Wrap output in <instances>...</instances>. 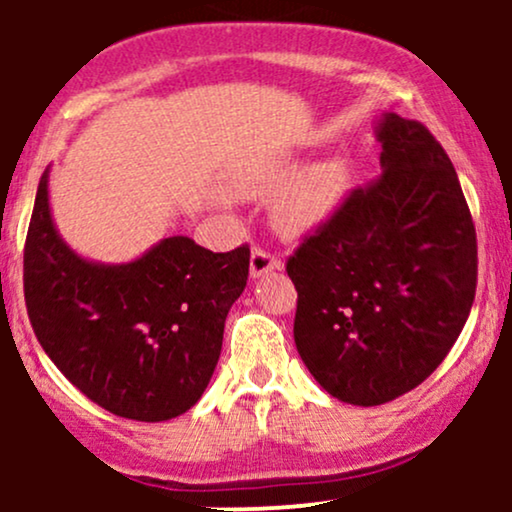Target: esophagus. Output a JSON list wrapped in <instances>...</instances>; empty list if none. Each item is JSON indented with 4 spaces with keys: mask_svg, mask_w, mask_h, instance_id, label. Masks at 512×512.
I'll list each match as a JSON object with an SVG mask.
<instances>
[{
    "mask_svg": "<svg viewBox=\"0 0 512 512\" xmlns=\"http://www.w3.org/2000/svg\"><path fill=\"white\" fill-rule=\"evenodd\" d=\"M281 267V260L276 255H272L269 250L260 248V245H255L252 248V255H250V274L252 279H260L267 272H274V269Z\"/></svg>",
    "mask_w": 512,
    "mask_h": 512,
    "instance_id": "34e87169",
    "label": "esophagus"
}]
</instances>
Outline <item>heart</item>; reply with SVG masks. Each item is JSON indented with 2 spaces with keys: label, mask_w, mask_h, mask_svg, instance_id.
I'll return each instance as SVG.
<instances>
[{
  "label": "heart",
  "mask_w": 512,
  "mask_h": 512,
  "mask_svg": "<svg viewBox=\"0 0 512 512\" xmlns=\"http://www.w3.org/2000/svg\"><path fill=\"white\" fill-rule=\"evenodd\" d=\"M293 170V161H279L245 182L243 190L248 195H269L284 184L274 199V223L286 236H305L322 226L342 204L351 180V166L344 156H330L298 173Z\"/></svg>",
  "instance_id": "heart-1"
}]
</instances>
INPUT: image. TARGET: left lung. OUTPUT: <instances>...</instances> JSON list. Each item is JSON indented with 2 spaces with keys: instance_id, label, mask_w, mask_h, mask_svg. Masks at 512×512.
<instances>
[{
  "instance_id": "obj_1",
  "label": "left lung",
  "mask_w": 512,
  "mask_h": 512,
  "mask_svg": "<svg viewBox=\"0 0 512 512\" xmlns=\"http://www.w3.org/2000/svg\"><path fill=\"white\" fill-rule=\"evenodd\" d=\"M375 134L380 178L351 190L286 260L298 354L332 397L358 407L424 383L477 293V231L445 149L395 113Z\"/></svg>"
}]
</instances>
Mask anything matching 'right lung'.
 I'll return each mask as SVG.
<instances>
[{
  "mask_svg": "<svg viewBox=\"0 0 512 512\" xmlns=\"http://www.w3.org/2000/svg\"><path fill=\"white\" fill-rule=\"evenodd\" d=\"M248 272V245L211 252L185 236L127 264L88 262L57 233L48 170L40 178L23 248L28 317L64 378L110 414L154 424L195 407Z\"/></svg>",
  "mask_w": 512,
  "mask_h": 512,
  "instance_id": "1",
  "label": "right lung"
}]
</instances>
